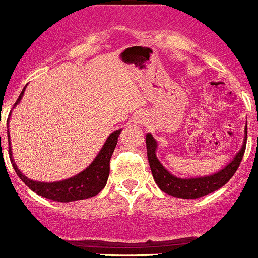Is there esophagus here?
<instances>
[{
  "instance_id": "esophagus-1",
  "label": "esophagus",
  "mask_w": 258,
  "mask_h": 258,
  "mask_svg": "<svg viewBox=\"0 0 258 258\" xmlns=\"http://www.w3.org/2000/svg\"><path fill=\"white\" fill-rule=\"evenodd\" d=\"M138 123H144V119H143V116H138Z\"/></svg>"
}]
</instances>
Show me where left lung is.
I'll use <instances>...</instances> for the list:
<instances>
[{"instance_id":"8db88e82","label":"left lung","mask_w":258,"mask_h":258,"mask_svg":"<svg viewBox=\"0 0 258 258\" xmlns=\"http://www.w3.org/2000/svg\"><path fill=\"white\" fill-rule=\"evenodd\" d=\"M147 142V152H148V160H149L150 169H152L153 178L158 187L167 195L173 196L177 198H185V200H195V198L203 197L206 195L215 192L223 187L236 173L238 169L241 160L243 158L244 150H246L247 143V126L244 129V139L243 145L241 150L236 154V157L231 160V163L226 165L223 169L215 174L206 175V177L198 178H178L175 175L170 174L158 160L155 150H157V142L153 138L150 133H148L145 137Z\"/></svg>"}]
</instances>
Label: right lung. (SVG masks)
Returning a JSON list of instances; mask_svg holds the SVG:
<instances>
[{
	"mask_svg": "<svg viewBox=\"0 0 258 258\" xmlns=\"http://www.w3.org/2000/svg\"><path fill=\"white\" fill-rule=\"evenodd\" d=\"M26 88V86H25ZM25 88L22 89L21 94H20L19 99L15 103V106L20 103L24 95ZM14 106V108H15ZM9 121V119H7ZM120 130H115L111 133L108 137L106 142L104 143L103 148L100 149L99 154L96 155L95 159L93 160L90 165L83 172L76 174L75 177L68 178L65 180H60V182H52V183H43V182H35V180L29 179L25 177L19 168L16 167L12 158L11 152V143H10V134H9V126H7V138H9V155L10 160L12 163L15 172L19 175L20 179L27 185L31 190L37 193L39 196L48 198L51 201H56V202H74V201L86 200L96 196L98 193L101 192L104 187H105L106 182H108L109 173H110V158L113 155L114 149L118 143V137L120 134ZM1 139V138H0Z\"/></svg>",
	"mask_w": 258,
	"mask_h": 258,
	"instance_id": "1",
	"label": "right lung"
}]
</instances>
